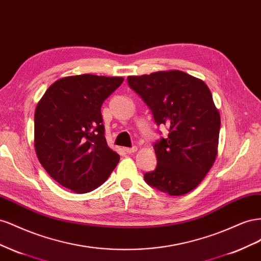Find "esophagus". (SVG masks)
<instances>
[{"label": "esophagus", "mask_w": 261, "mask_h": 261, "mask_svg": "<svg viewBox=\"0 0 261 261\" xmlns=\"http://www.w3.org/2000/svg\"><path fill=\"white\" fill-rule=\"evenodd\" d=\"M124 151L128 154H132L137 151V146H132V147H124Z\"/></svg>", "instance_id": "esophagus-1"}]
</instances>
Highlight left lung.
<instances>
[{
  "mask_svg": "<svg viewBox=\"0 0 261 261\" xmlns=\"http://www.w3.org/2000/svg\"><path fill=\"white\" fill-rule=\"evenodd\" d=\"M128 85L165 125L166 138L153 144L158 165L144 174L151 187L169 196L195 189L217 158L221 119L203 81L181 71L129 76Z\"/></svg>",
  "mask_w": 261,
  "mask_h": 261,
  "instance_id": "left-lung-1",
  "label": "left lung"
}]
</instances>
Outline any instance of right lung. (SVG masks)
I'll return each mask as SVG.
<instances>
[{
	"label": "right lung",
	"mask_w": 261,
	"mask_h": 261,
	"mask_svg": "<svg viewBox=\"0 0 261 261\" xmlns=\"http://www.w3.org/2000/svg\"><path fill=\"white\" fill-rule=\"evenodd\" d=\"M122 77L82 74L57 81L35 111V147L43 168L63 187L86 193L105 182L120 160L108 147L101 105Z\"/></svg>",
	"instance_id": "obj_1"
}]
</instances>
